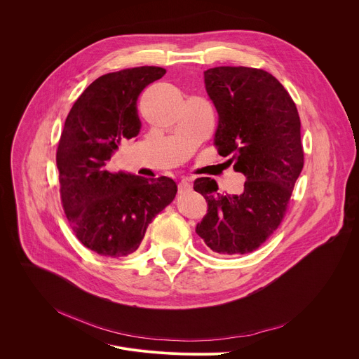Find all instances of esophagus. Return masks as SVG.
<instances>
[{
	"label": "esophagus",
	"instance_id": "1",
	"mask_svg": "<svg viewBox=\"0 0 359 359\" xmlns=\"http://www.w3.org/2000/svg\"><path fill=\"white\" fill-rule=\"evenodd\" d=\"M190 187H191V184H190V179L184 177V179H182V180H180V183H179V193L187 191V190H190Z\"/></svg>",
	"mask_w": 359,
	"mask_h": 359
}]
</instances>
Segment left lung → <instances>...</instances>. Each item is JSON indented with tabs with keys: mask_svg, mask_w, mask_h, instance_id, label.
Here are the masks:
<instances>
[{
	"mask_svg": "<svg viewBox=\"0 0 359 359\" xmlns=\"http://www.w3.org/2000/svg\"><path fill=\"white\" fill-rule=\"evenodd\" d=\"M205 84L219 114L213 144L246 182L242 194H220L216 180H194L209 206L196 233L216 255L250 253L273 235L289 208L304 168L301 118L285 87L262 69H209Z\"/></svg>",
	"mask_w": 359,
	"mask_h": 359,
	"instance_id": "1",
	"label": "left lung"
}]
</instances>
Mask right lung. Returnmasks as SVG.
Listing matches in <instances>:
<instances>
[{
    "label": "right lung",
    "mask_w": 359,
    "mask_h": 359,
    "mask_svg": "<svg viewBox=\"0 0 359 359\" xmlns=\"http://www.w3.org/2000/svg\"><path fill=\"white\" fill-rule=\"evenodd\" d=\"M165 74L154 66L104 74L64 123L55 154L61 205L77 239L102 256L136 252L149 223L176 198L177 184L166 176L149 180L106 168L120 142L140 132L139 94Z\"/></svg>",
    "instance_id": "add662e5"
}]
</instances>
